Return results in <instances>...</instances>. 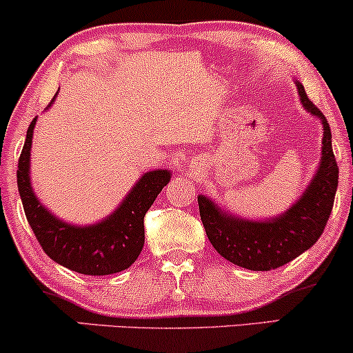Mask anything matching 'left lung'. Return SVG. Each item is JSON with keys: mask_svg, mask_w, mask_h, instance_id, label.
Returning a JSON list of instances; mask_svg holds the SVG:
<instances>
[{"mask_svg": "<svg viewBox=\"0 0 353 353\" xmlns=\"http://www.w3.org/2000/svg\"><path fill=\"white\" fill-rule=\"evenodd\" d=\"M305 112L322 125L321 163L303 195L286 212L271 219L248 220L233 215L205 195H199V210L212 246L233 265L253 271H270L286 265L319 240L334 207L339 168L332 151L330 126L321 110L296 80Z\"/></svg>", "mask_w": 353, "mask_h": 353, "instance_id": "obj_1", "label": "left lung"}]
</instances>
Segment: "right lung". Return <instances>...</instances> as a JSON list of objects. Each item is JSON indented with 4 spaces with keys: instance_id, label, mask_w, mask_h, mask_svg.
Segmentation results:
<instances>
[{
    "instance_id": "obj_1",
    "label": "right lung",
    "mask_w": 353,
    "mask_h": 353,
    "mask_svg": "<svg viewBox=\"0 0 353 353\" xmlns=\"http://www.w3.org/2000/svg\"><path fill=\"white\" fill-rule=\"evenodd\" d=\"M54 100L55 97L50 105ZM36 121L37 118H34L29 125L19 156L18 190L28 222L42 250L55 263L80 274L105 276L130 268L144 245V215L171 181V171L154 169L144 172L120 205L100 222H63L37 199L31 184V146Z\"/></svg>"
}]
</instances>
